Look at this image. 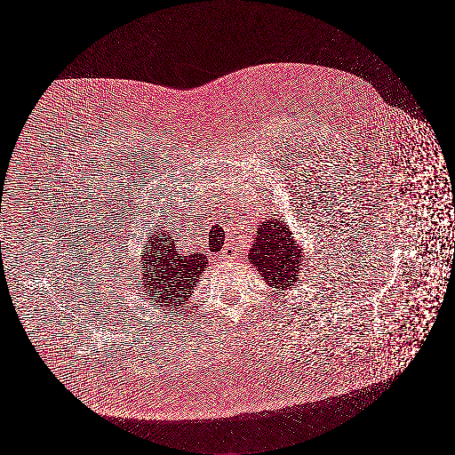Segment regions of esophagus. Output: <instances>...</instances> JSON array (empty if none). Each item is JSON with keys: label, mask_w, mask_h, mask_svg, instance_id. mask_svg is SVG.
<instances>
[{"label": "esophagus", "mask_w": 455, "mask_h": 455, "mask_svg": "<svg viewBox=\"0 0 455 455\" xmlns=\"http://www.w3.org/2000/svg\"><path fill=\"white\" fill-rule=\"evenodd\" d=\"M235 259V251L230 247L223 248V251L220 253V260L223 262H228V260H232Z\"/></svg>", "instance_id": "obj_1"}]
</instances>
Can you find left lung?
<instances>
[{
    "label": "left lung",
    "mask_w": 455,
    "mask_h": 455,
    "mask_svg": "<svg viewBox=\"0 0 455 455\" xmlns=\"http://www.w3.org/2000/svg\"><path fill=\"white\" fill-rule=\"evenodd\" d=\"M302 251L283 221L265 220L248 253V260L274 289L291 287L300 270Z\"/></svg>",
    "instance_id": "1"
}]
</instances>
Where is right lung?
<instances>
[{"mask_svg":"<svg viewBox=\"0 0 455 455\" xmlns=\"http://www.w3.org/2000/svg\"><path fill=\"white\" fill-rule=\"evenodd\" d=\"M143 282L150 297L168 308L185 307L200 275L207 268V257L200 251L181 257L170 234L150 236L143 250Z\"/></svg>","mask_w":455,"mask_h":455,"instance_id":"obj_1","label":"right lung"}]
</instances>
